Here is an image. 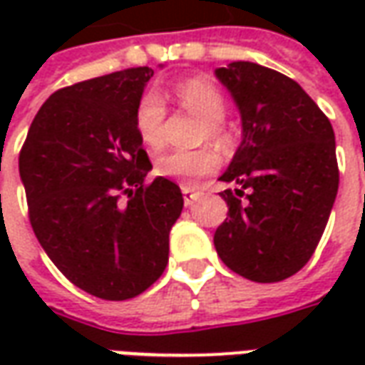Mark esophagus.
I'll return each mask as SVG.
<instances>
[{
    "label": "esophagus",
    "instance_id": "1",
    "mask_svg": "<svg viewBox=\"0 0 365 365\" xmlns=\"http://www.w3.org/2000/svg\"><path fill=\"white\" fill-rule=\"evenodd\" d=\"M182 193H183V203L185 205H191L193 201H197L201 197V191L193 185H182Z\"/></svg>",
    "mask_w": 365,
    "mask_h": 365
}]
</instances>
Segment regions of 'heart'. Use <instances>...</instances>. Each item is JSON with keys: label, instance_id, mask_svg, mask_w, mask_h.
I'll return each mask as SVG.
<instances>
[{"label": "heart", "instance_id": "obj_1", "mask_svg": "<svg viewBox=\"0 0 365 365\" xmlns=\"http://www.w3.org/2000/svg\"><path fill=\"white\" fill-rule=\"evenodd\" d=\"M175 96L185 109L203 119V125L199 127V140H213L219 146L229 144L230 135L222 125L227 115V101L215 83L205 78H191L175 86ZM164 99L158 91H144L135 109V128L138 138L150 148H160L164 144ZM219 164V152L213 146H201L193 150H168L160 154L154 162V172L168 180L191 182L215 172Z\"/></svg>", "mask_w": 365, "mask_h": 365}]
</instances>
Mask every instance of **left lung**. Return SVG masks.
Here are the masks:
<instances>
[{
  "mask_svg": "<svg viewBox=\"0 0 365 365\" xmlns=\"http://www.w3.org/2000/svg\"><path fill=\"white\" fill-rule=\"evenodd\" d=\"M217 78L242 117L238 146L221 182L238 183L215 230L225 266L250 282L287 279L311 260L338 191L334 130L295 80L254 62L219 68Z\"/></svg>",
  "mask_w": 365,
  "mask_h": 365,
  "instance_id": "8db88e82",
  "label": "left lung"
}]
</instances>
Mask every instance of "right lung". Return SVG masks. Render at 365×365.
I'll use <instances>...</instances> for the list:
<instances>
[{"instance_id": "add662e5", "label": "right lung", "mask_w": 365, "mask_h": 365, "mask_svg": "<svg viewBox=\"0 0 365 365\" xmlns=\"http://www.w3.org/2000/svg\"><path fill=\"white\" fill-rule=\"evenodd\" d=\"M148 66L54 91L19 152L29 221L54 266L105 301L140 295L164 274L180 185L152 170L135 128Z\"/></svg>"}]
</instances>
